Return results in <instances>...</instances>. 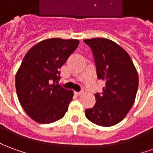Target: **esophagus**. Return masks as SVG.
<instances>
[{
	"label": "esophagus",
	"mask_w": 153,
	"mask_h": 153,
	"mask_svg": "<svg viewBox=\"0 0 153 153\" xmlns=\"http://www.w3.org/2000/svg\"><path fill=\"white\" fill-rule=\"evenodd\" d=\"M83 93V91H81V92H75V94H76V95H79H79H82Z\"/></svg>",
	"instance_id": "34e87169"
}]
</instances>
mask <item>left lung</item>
I'll list each match as a JSON object with an SVG mask.
<instances>
[{
	"label": "left lung",
	"mask_w": 153,
	"mask_h": 153,
	"mask_svg": "<svg viewBox=\"0 0 153 153\" xmlns=\"http://www.w3.org/2000/svg\"><path fill=\"white\" fill-rule=\"evenodd\" d=\"M84 42L93 51L97 78L106 82L102 93L95 94L96 104L85 115L95 125L113 126L125 118L134 103L138 72L127 51L115 42L97 38Z\"/></svg>",
	"instance_id": "8db88e82"
}]
</instances>
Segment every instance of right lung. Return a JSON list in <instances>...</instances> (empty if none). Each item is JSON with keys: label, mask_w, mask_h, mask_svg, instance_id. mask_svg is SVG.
I'll return each mask as SVG.
<instances>
[{"label": "right lung", "mask_w": 153, "mask_h": 153, "mask_svg": "<svg viewBox=\"0 0 153 153\" xmlns=\"http://www.w3.org/2000/svg\"><path fill=\"white\" fill-rule=\"evenodd\" d=\"M79 41L49 38L25 55L15 75V88L23 109L34 121L50 124L63 117L73 99L72 90L56 84L60 70Z\"/></svg>", "instance_id": "right-lung-1"}]
</instances>
